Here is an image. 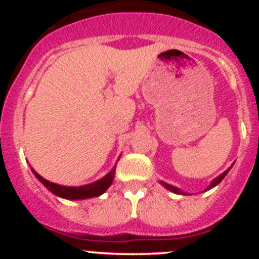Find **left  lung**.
<instances>
[{
	"label": "left lung",
	"mask_w": 259,
	"mask_h": 259,
	"mask_svg": "<svg viewBox=\"0 0 259 259\" xmlns=\"http://www.w3.org/2000/svg\"><path fill=\"white\" fill-rule=\"evenodd\" d=\"M232 166H233V164H232V165H231V168H232ZM231 168H228V169H227L226 171H224V173H222L221 176H218V177H217V178H214L213 180H211V182H210V185H208V188H207V189H205V190H209V189H211V188H214V187H215V185H218L219 183H221L222 180L224 179V177H226L227 174H228V171L231 170ZM159 183H160V184L163 185L164 188H166V189H168V190H170L171 193H176V194L187 195V193H185V192H183V190H180L179 188L174 187V185H170V184H168V183H165V182H161V180H160V182H159Z\"/></svg>",
	"instance_id": "8db88e82"
}]
</instances>
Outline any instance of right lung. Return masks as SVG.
Returning <instances> with one entry per match:
<instances>
[{
	"instance_id": "add662e5",
	"label": "right lung",
	"mask_w": 259,
	"mask_h": 259,
	"mask_svg": "<svg viewBox=\"0 0 259 259\" xmlns=\"http://www.w3.org/2000/svg\"><path fill=\"white\" fill-rule=\"evenodd\" d=\"M119 160V159H117ZM117 163V161H116ZM115 169H116V164L113 166L110 171L106 174L105 177H103L101 179L96 180V182L90 183V184L80 185V187H66V185H60L56 183L49 182L48 179L42 178L37 171L32 170V173L35 174V177L45 185L46 188L51 193H54L55 195L60 198H64V199L69 200H81V199H89V198L99 197V195L104 194V193L108 190V188L110 187L111 183H113L114 177H115Z\"/></svg>"
}]
</instances>
